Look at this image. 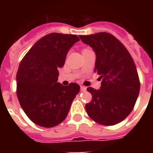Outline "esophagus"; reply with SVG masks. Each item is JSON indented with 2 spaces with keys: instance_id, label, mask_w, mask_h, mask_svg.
<instances>
[{
  "instance_id": "1",
  "label": "esophagus",
  "mask_w": 153,
  "mask_h": 153,
  "mask_svg": "<svg viewBox=\"0 0 153 153\" xmlns=\"http://www.w3.org/2000/svg\"><path fill=\"white\" fill-rule=\"evenodd\" d=\"M80 88H81V91H86V86H81V87H80Z\"/></svg>"
}]
</instances>
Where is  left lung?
Here are the masks:
<instances>
[{"instance_id":"obj_1","label":"left lung","mask_w":153,"mask_h":153,"mask_svg":"<svg viewBox=\"0 0 153 153\" xmlns=\"http://www.w3.org/2000/svg\"><path fill=\"white\" fill-rule=\"evenodd\" d=\"M79 38L95 51L94 71L102 80L100 90L87 88L92 99L86 104V113L102 126L120 123L133 110L140 92V80L133 58L116 37L107 32Z\"/></svg>"}]
</instances>
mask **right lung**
<instances>
[{"label":"right lung","mask_w":153,"mask_h":153,"mask_svg":"<svg viewBox=\"0 0 153 153\" xmlns=\"http://www.w3.org/2000/svg\"><path fill=\"white\" fill-rule=\"evenodd\" d=\"M79 40L76 35L50 33L39 39L21 60L16 73V94L28 118L51 128L67 117L80 86L57 82L70 48Z\"/></svg>","instance_id":"obj_1"}]
</instances>
